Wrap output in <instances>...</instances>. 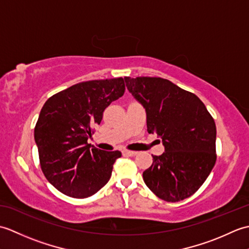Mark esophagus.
I'll return each instance as SVG.
<instances>
[{
  "mask_svg": "<svg viewBox=\"0 0 249 249\" xmlns=\"http://www.w3.org/2000/svg\"><path fill=\"white\" fill-rule=\"evenodd\" d=\"M122 153H123L124 156H135V155H137V152L129 151V150H124V151H122Z\"/></svg>",
  "mask_w": 249,
  "mask_h": 249,
  "instance_id": "obj_1",
  "label": "esophagus"
}]
</instances>
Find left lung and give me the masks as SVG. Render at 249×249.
I'll return each instance as SVG.
<instances>
[{
	"mask_svg": "<svg viewBox=\"0 0 249 249\" xmlns=\"http://www.w3.org/2000/svg\"><path fill=\"white\" fill-rule=\"evenodd\" d=\"M126 87L146 112L149 134L165 145L143 172L158 198L178 202L194 195L216 162V125L204 104L192 92L160 77H125Z\"/></svg>",
	"mask_w": 249,
	"mask_h": 249,
	"instance_id": "left-lung-1",
	"label": "left lung"
}]
</instances>
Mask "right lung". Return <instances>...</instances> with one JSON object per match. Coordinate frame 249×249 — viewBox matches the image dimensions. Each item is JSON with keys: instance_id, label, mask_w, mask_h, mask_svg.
<instances>
[{"instance_id": "obj_1", "label": "right lung", "mask_w": 249, "mask_h": 249, "mask_svg": "<svg viewBox=\"0 0 249 249\" xmlns=\"http://www.w3.org/2000/svg\"><path fill=\"white\" fill-rule=\"evenodd\" d=\"M123 78L91 80L56 93L41 108L34 129L46 178L66 196L91 197L110 179L121 152L88 143L108 106L123 96Z\"/></svg>"}]
</instances>
